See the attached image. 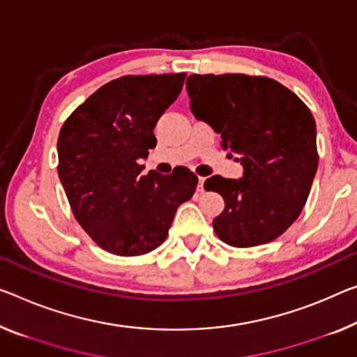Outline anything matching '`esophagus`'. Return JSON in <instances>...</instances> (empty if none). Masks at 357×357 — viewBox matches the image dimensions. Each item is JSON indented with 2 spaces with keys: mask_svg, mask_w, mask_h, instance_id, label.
I'll return each instance as SVG.
<instances>
[{
  "mask_svg": "<svg viewBox=\"0 0 357 357\" xmlns=\"http://www.w3.org/2000/svg\"><path fill=\"white\" fill-rule=\"evenodd\" d=\"M206 177H197V191H204Z\"/></svg>",
  "mask_w": 357,
  "mask_h": 357,
  "instance_id": "34e87169",
  "label": "esophagus"
}]
</instances>
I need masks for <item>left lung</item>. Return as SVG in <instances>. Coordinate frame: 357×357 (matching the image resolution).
Instances as JSON below:
<instances>
[{"label":"left lung","mask_w":357,"mask_h":357,"mask_svg":"<svg viewBox=\"0 0 357 357\" xmlns=\"http://www.w3.org/2000/svg\"><path fill=\"white\" fill-rule=\"evenodd\" d=\"M186 91L195 118L220 134L223 150L244 167L239 180L204 182L225 199L213 231L233 248L271 243L298 218L317 171L310 108L266 76L190 75Z\"/></svg>","instance_id":"left-lung-1"}]
</instances>
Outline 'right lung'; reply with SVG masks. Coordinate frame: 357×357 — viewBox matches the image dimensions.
<instances>
[{"mask_svg":"<svg viewBox=\"0 0 357 357\" xmlns=\"http://www.w3.org/2000/svg\"><path fill=\"white\" fill-rule=\"evenodd\" d=\"M185 78L121 76L97 89L60 129L57 172L71 212L109 254L135 257L160 248L178 206L195 195L197 177L190 169L142 175L137 162L156 146L153 129Z\"/></svg>","mask_w":357,"mask_h":357,"instance_id":"obj_1","label":"right lung"}]
</instances>
